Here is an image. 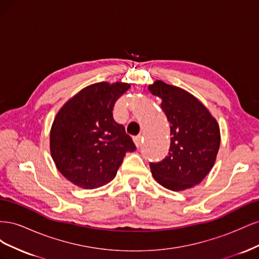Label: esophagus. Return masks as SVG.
Listing matches in <instances>:
<instances>
[{
  "mask_svg": "<svg viewBox=\"0 0 259 259\" xmlns=\"http://www.w3.org/2000/svg\"><path fill=\"white\" fill-rule=\"evenodd\" d=\"M133 140H134L136 147L139 148V147H142V144L144 142V137L142 135H138V136H135L134 138H133Z\"/></svg>",
  "mask_w": 259,
  "mask_h": 259,
  "instance_id": "34e87169",
  "label": "esophagus"
}]
</instances>
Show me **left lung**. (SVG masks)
<instances>
[{"instance_id": "left-lung-1", "label": "left lung", "mask_w": 259, "mask_h": 259, "mask_svg": "<svg viewBox=\"0 0 259 259\" xmlns=\"http://www.w3.org/2000/svg\"><path fill=\"white\" fill-rule=\"evenodd\" d=\"M149 91L162 99L170 128L168 155L150 163L154 179L166 189L183 191L200 184L213 167L221 145L215 117L187 91L155 81Z\"/></svg>"}]
</instances>
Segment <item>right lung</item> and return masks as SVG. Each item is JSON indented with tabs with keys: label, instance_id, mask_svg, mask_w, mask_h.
<instances>
[{
	"label": "right lung",
	"instance_id": "right-lung-1",
	"mask_svg": "<svg viewBox=\"0 0 259 259\" xmlns=\"http://www.w3.org/2000/svg\"><path fill=\"white\" fill-rule=\"evenodd\" d=\"M130 86L122 82L92 84L69 99L55 116L50 135L52 158L75 186L95 189L110 183L125 153L136 150L112 114L115 101Z\"/></svg>",
	"mask_w": 259,
	"mask_h": 259
}]
</instances>
